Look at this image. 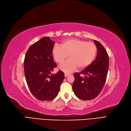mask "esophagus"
I'll return each instance as SVG.
<instances>
[{"mask_svg":"<svg viewBox=\"0 0 131 131\" xmlns=\"http://www.w3.org/2000/svg\"><path fill=\"white\" fill-rule=\"evenodd\" d=\"M70 73H67V72H66V73H64V76H65V77H67L68 76L70 75Z\"/></svg>","mask_w":131,"mask_h":131,"instance_id":"esophagus-1","label":"esophagus"}]
</instances>
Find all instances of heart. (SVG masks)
<instances>
[{
  "mask_svg": "<svg viewBox=\"0 0 131 131\" xmlns=\"http://www.w3.org/2000/svg\"><path fill=\"white\" fill-rule=\"evenodd\" d=\"M96 53L97 47L94 43L76 38L66 39L60 46L55 45L52 50L53 58L59 64L63 63L69 56L70 59L60 67L61 70L67 72L76 70L78 67L83 69L89 67Z\"/></svg>",
  "mask_w": 131,
  "mask_h": 131,
  "instance_id": "obj_1",
  "label": "heart"
}]
</instances>
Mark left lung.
<instances>
[{
    "instance_id": "left-lung-1",
    "label": "left lung",
    "mask_w": 131,
    "mask_h": 131,
    "mask_svg": "<svg viewBox=\"0 0 131 131\" xmlns=\"http://www.w3.org/2000/svg\"><path fill=\"white\" fill-rule=\"evenodd\" d=\"M98 52L95 60L80 72L74 73L72 89L74 94L83 100L96 97L102 91L109 69V56L101 43L94 40ZM81 75H84L83 78Z\"/></svg>"
}]
</instances>
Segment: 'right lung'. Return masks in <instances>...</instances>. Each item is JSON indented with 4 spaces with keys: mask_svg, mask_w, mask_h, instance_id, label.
I'll use <instances>...</instances> for the list:
<instances>
[{
    "mask_svg": "<svg viewBox=\"0 0 131 131\" xmlns=\"http://www.w3.org/2000/svg\"><path fill=\"white\" fill-rule=\"evenodd\" d=\"M55 42L43 37L31 46L24 60L25 78L31 94L40 101H51L58 95L64 78L60 70L52 74L57 67L52 54Z\"/></svg>",
    "mask_w": 131,
    "mask_h": 131,
    "instance_id": "add662e5",
    "label": "right lung"
}]
</instances>
